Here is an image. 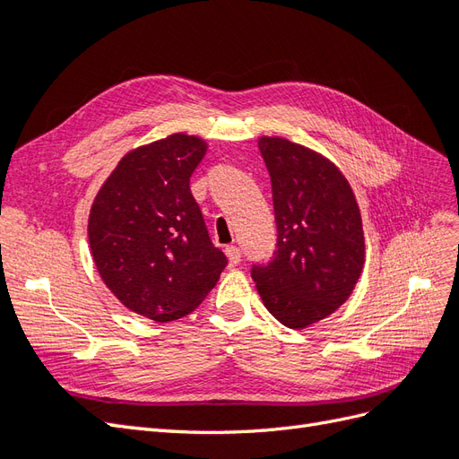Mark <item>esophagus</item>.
Instances as JSON below:
<instances>
[{
	"label": "esophagus",
	"instance_id": "34e87169",
	"mask_svg": "<svg viewBox=\"0 0 459 459\" xmlns=\"http://www.w3.org/2000/svg\"><path fill=\"white\" fill-rule=\"evenodd\" d=\"M227 252V258L230 260V264H238L242 260V252L238 247H234V244H230V247L225 248Z\"/></svg>",
	"mask_w": 459,
	"mask_h": 459
}]
</instances>
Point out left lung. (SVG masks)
<instances>
[{"instance_id":"obj_1","label":"left lung","mask_w":459,"mask_h":459,"mask_svg":"<svg viewBox=\"0 0 459 459\" xmlns=\"http://www.w3.org/2000/svg\"><path fill=\"white\" fill-rule=\"evenodd\" d=\"M260 152L272 178L278 244L252 280L265 308L290 328L334 313L364 268V230L346 178L308 148L265 136Z\"/></svg>"}]
</instances>
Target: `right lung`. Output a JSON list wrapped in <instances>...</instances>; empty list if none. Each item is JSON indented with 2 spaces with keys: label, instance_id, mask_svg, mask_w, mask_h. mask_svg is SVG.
I'll use <instances>...</instances> for the list:
<instances>
[{
  "label": "right lung",
  "instance_id": "add662e5",
  "mask_svg": "<svg viewBox=\"0 0 459 459\" xmlns=\"http://www.w3.org/2000/svg\"><path fill=\"white\" fill-rule=\"evenodd\" d=\"M205 151L201 138L181 133L136 148L91 205L88 234L101 280L126 308L158 323L194 311L229 264L189 189Z\"/></svg>",
  "mask_w": 459,
  "mask_h": 459
}]
</instances>
